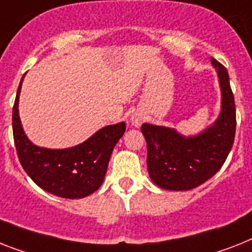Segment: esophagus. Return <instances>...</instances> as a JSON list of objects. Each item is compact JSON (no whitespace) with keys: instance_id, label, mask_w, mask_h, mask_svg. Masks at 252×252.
I'll return each instance as SVG.
<instances>
[{"instance_id":"1","label":"esophagus","mask_w":252,"mask_h":252,"mask_svg":"<svg viewBox=\"0 0 252 252\" xmlns=\"http://www.w3.org/2000/svg\"><path fill=\"white\" fill-rule=\"evenodd\" d=\"M143 121H144V118L141 117V116H139V114H134V116L130 118L131 125H132L134 127H139Z\"/></svg>"}]
</instances>
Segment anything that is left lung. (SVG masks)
Here are the masks:
<instances>
[{
  "mask_svg": "<svg viewBox=\"0 0 252 252\" xmlns=\"http://www.w3.org/2000/svg\"><path fill=\"white\" fill-rule=\"evenodd\" d=\"M221 93L216 121L197 135L184 136L175 128L143 124L147 166L152 182L167 190H190L213 178L224 165L236 134V105L228 70L211 58Z\"/></svg>",
  "mask_w": 252,
  "mask_h": 252,
  "instance_id": "1",
  "label": "left lung"
}]
</instances>
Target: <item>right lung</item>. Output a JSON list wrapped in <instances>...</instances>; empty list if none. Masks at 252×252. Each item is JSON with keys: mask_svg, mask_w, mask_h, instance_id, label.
Returning <instances> with one entry per match:
<instances>
[{"mask_svg": "<svg viewBox=\"0 0 252 252\" xmlns=\"http://www.w3.org/2000/svg\"><path fill=\"white\" fill-rule=\"evenodd\" d=\"M19 84L12 108V132L19 161L39 188L63 198H84L100 188L113 148L122 138L126 124L118 122L97 130L78 145L64 149L42 148L33 144L23 130L19 117Z\"/></svg>", "mask_w": 252, "mask_h": 252, "instance_id": "obj_1", "label": "right lung"}]
</instances>
